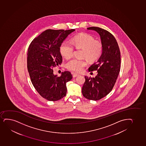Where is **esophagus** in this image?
<instances>
[{"mask_svg":"<svg viewBox=\"0 0 146 146\" xmlns=\"http://www.w3.org/2000/svg\"><path fill=\"white\" fill-rule=\"evenodd\" d=\"M72 76H73L74 77H77V76H79V74H76V73H75V72H72Z\"/></svg>","mask_w":146,"mask_h":146,"instance_id":"obj_1","label":"esophagus"}]
</instances>
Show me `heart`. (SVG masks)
Wrapping results in <instances>:
<instances>
[{
	"label": "heart",
	"instance_id": "b5f03b06",
	"mask_svg": "<svg viewBox=\"0 0 146 146\" xmlns=\"http://www.w3.org/2000/svg\"><path fill=\"white\" fill-rule=\"evenodd\" d=\"M73 45L76 49L83 50L82 57L86 58L91 62H96L101 57L103 50L102 42L96 40L92 35L87 34H80L74 37ZM60 52L66 59L70 58L74 55V46L67 41L62 43L60 46ZM86 59H79L74 58L69 61L66 64V67L69 70L80 72L84 67L87 65Z\"/></svg>",
	"mask_w": 146,
	"mask_h": 146
}]
</instances>
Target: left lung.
I'll return each instance as SVG.
<instances>
[{
	"instance_id": "8db88e82",
	"label": "left lung",
	"mask_w": 146,
	"mask_h": 146,
	"mask_svg": "<svg viewBox=\"0 0 146 146\" xmlns=\"http://www.w3.org/2000/svg\"><path fill=\"white\" fill-rule=\"evenodd\" d=\"M87 29L99 34L103 50L97 62L89 68V72L97 70V76L95 78L85 76L82 92L87 99L99 100L108 95L114 87L120 69V52L115 38L108 31L97 27Z\"/></svg>"
}]
</instances>
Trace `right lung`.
<instances>
[{
	"label": "right lung",
	"mask_w": 146,
	"mask_h": 146,
	"mask_svg": "<svg viewBox=\"0 0 146 146\" xmlns=\"http://www.w3.org/2000/svg\"><path fill=\"white\" fill-rule=\"evenodd\" d=\"M74 31L48 29L35 38L29 47L27 69L31 80L38 94L48 100H59L66 95V83L72 79V74L65 71L58 77L52 69L62 63L60 46Z\"/></svg>",
	"instance_id": "right-lung-1"
}]
</instances>
